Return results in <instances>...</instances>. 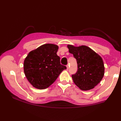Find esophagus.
<instances>
[{
    "instance_id": "1",
    "label": "esophagus",
    "mask_w": 121,
    "mask_h": 121,
    "mask_svg": "<svg viewBox=\"0 0 121 121\" xmlns=\"http://www.w3.org/2000/svg\"><path fill=\"white\" fill-rule=\"evenodd\" d=\"M66 67H67V70H68V69H69V65H67Z\"/></svg>"
}]
</instances>
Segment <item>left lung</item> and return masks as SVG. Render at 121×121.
Wrapping results in <instances>:
<instances>
[{
  "label": "left lung",
  "instance_id": "8db88e82",
  "mask_svg": "<svg viewBox=\"0 0 121 121\" xmlns=\"http://www.w3.org/2000/svg\"><path fill=\"white\" fill-rule=\"evenodd\" d=\"M69 52L73 54L78 65L77 72L72 75L73 81L82 90L93 89L99 83L104 74L102 58L89 47L68 45Z\"/></svg>",
  "mask_w": 121,
  "mask_h": 121
}]
</instances>
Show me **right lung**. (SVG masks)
<instances>
[{
  "label": "right lung",
  "mask_w": 121,
  "mask_h": 121,
  "mask_svg": "<svg viewBox=\"0 0 121 121\" xmlns=\"http://www.w3.org/2000/svg\"><path fill=\"white\" fill-rule=\"evenodd\" d=\"M57 45L45 44L31 51L25 58L24 71L32 85L39 89L48 88L67 67L60 64Z\"/></svg>",
  "instance_id": "obj_1"
}]
</instances>
